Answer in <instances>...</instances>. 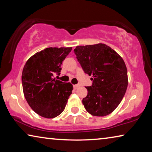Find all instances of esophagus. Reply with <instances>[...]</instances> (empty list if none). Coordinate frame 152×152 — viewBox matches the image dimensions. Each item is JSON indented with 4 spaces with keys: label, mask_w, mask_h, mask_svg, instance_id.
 I'll list each match as a JSON object with an SVG mask.
<instances>
[{
    "label": "esophagus",
    "mask_w": 152,
    "mask_h": 152,
    "mask_svg": "<svg viewBox=\"0 0 152 152\" xmlns=\"http://www.w3.org/2000/svg\"><path fill=\"white\" fill-rule=\"evenodd\" d=\"M79 86H80L79 84H75V85H74V89H77Z\"/></svg>",
    "instance_id": "34e87169"
}]
</instances>
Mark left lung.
Listing matches in <instances>:
<instances>
[{
	"label": "left lung",
	"mask_w": 152,
	"mask_h": 152,
	"mask_svg": "<svg viewBox=\"0 0 152 152\" xmlns=\"http://www.w3.org/2000/svg\"><path fill=\"white\" fill-rule=\"evenodd\" d=\"M76 58L92 84L87 86L82 99L84 108L93 116L111 113L121 102L127 88V67L118 53L103 43L80 45L74 49Z\"/></svg>",
	"instance_id": "8db88e82"
}]
</instances>
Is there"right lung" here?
Returning <instances> with one entry per match:
<instances>
[{
  "instance_id": "obj_1",
  "label": "right lung",
  "mask_w": 152,
  "mask_h": 152,
  "mask_svg": "<svg viewBox=\"0 0 152 152\" xmlns=\"http://www.w3.org/2000/svg\"><path fill=\"white\" fill-rule=\"evenodd\" d=\"M72 48H48L32 56L25 64L22 85L25 99L40 116L52 119L65 109L73 86L53 78Z\"/></svg>"
}]
</instances>
